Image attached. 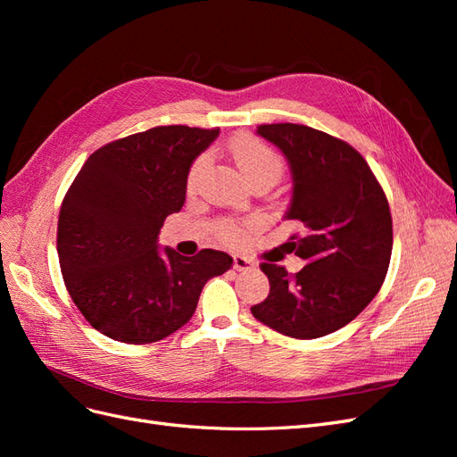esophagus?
Returning a JSON list of instances; mask_svg holds the SVG:
<instances>
[{"mask_svg": "<svg viewBox=\"0 0 457 457\" xmlns=\"http://www.w3.org/2000/svg\"><path fill=\"white\" fill-rule=\"evenodd\" d=\"M232 267L237 270H252V269H255V262L252 259L244 257V255H234Z\"/></svg>", "mask_w": 457, "mask_h": 457, "instance_id": "obj_1", "label": "esophagus"}]
</instances>
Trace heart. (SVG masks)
Wrapping results in <instances>:
<instances>
[{
    "label": "heart",
    "instance_id": "heart-1",
    "mask_svg": "<svg viewBox=\"0 0 457 457\" xmlns=\"http://www.w3.org/2000/svg\"><path fill=\"white\" fill-rule=\"evenodd\" d=\"M228 154L232 156L234 163L250 183L261 181V179H272L278 181L284 173V158L276 152L269 143L255 135H238L228 141L227 145ZM207 168V156L200 154L195 162L190 163L187 173V188L192 192L200 185L202 177ZM252 227L250 220H237V219H220L215 225L217 238L228 244L238 245L244 244L247 237V228Z\"/></svg>",
    "mask_w": 457,
    "mask_h": 457
}]
</instances>
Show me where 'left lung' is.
<instances>
[{
    "instance_id": "8db88e82",
    "label": "left lung",
    "mask_w": 457,
    "mask_h": 457,
    "mask_svg": "<svg viewBox=\"0 0 457 457\" xmlns=\"http://www.w3.org/2000/svg\"><path fill=\"white\" fill-rule=\"evenodd\" d=\"M294 175L286 219L299 227L289 252L307 265L289 274L261 262L270 292L252 307L259 322L295 339L347 326L378 295L393 252L389 202L368 162L337 137L299 123H265Z\"/></svg>"
}]
</instances>
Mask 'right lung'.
Masks as SVG:
<instances>
[{
	"label": "right lung",
	"mask_w": 457,
	"mask_h": 457,
	"mask_svg": "<svg viewBox=\"0 0 457 457\" xmlns=\"http://www.w3.org/2000/svg\"><path fill=\"white\" fill-rule=\"evenodd\" d=\"M219 129L158 126L112 141L86 160L61 205L57 252L68 294L106 337L145 345L196 311L202 287L230 269L225 252H158L168 215L181 212L190 163Z\"/></svg>",
	"instance_id": "right-lung-1"
}]
</instances>
